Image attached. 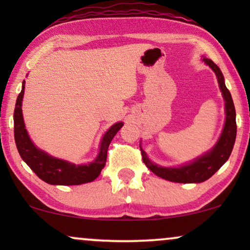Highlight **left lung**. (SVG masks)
<instances>
[{
  "mask_svg": "<svg viewBox=\"0 0 250 250\" xmlns=\"http://www.w3.org/2000/svg\"><path fill=\"white\" fill-rule=\"evenodd\" d=\"M205 63L208 64L214 73L216 74L218 85L223 94L225 101V124L224 128L222 131V134L218 139L216 145L214 148L203 156L198 157L193 162L180 167H162L153 164L151 160L148 158L145 150L141 148L142 160L146 164V166L155 173L157 176L165 179L167 181H172V182L177 183H200L204 182L214 175L224 163L227 162L230 157L232 149H233L235 136H237V123H235V109L232 100L230 91L228 90L224 83V76L222 74L220 68L215 64L210 59L204 58L203 59Z\"/></svg>",
  "mask_w": 250,
  "mask_h": 250,
  "instance_id": "left-lung-1",
  "label": "left lung"
}]
</instances>
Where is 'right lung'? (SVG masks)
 Instances as JSON below:
<instances>
[{"instance_id": "add662e5", "label": "right lung", "mask_w": 250, "mask_h": 250, "mask_svg": "<svg viewBox=\"0 0 250 250\" xmlns=\"http://www.w3.org/2000/svg\"><path fill=\"white\" fill-rule=\"evenodd\" d=\"M25 92V81L22 82V88L17 98L15 112H13V124H15V141L19 155L23 162L28 165L34 173L44 182L53 186H78L92 182L100 175L107 162V151L111 140L114 139L119 129L123 127V123L118 122L111 126L104 133L100 143V150L93 162L83 165H75L67 160H62L50 156L43 150L36 148L26 131L22 117V98Z\"/></svg>"}]
</instances>
